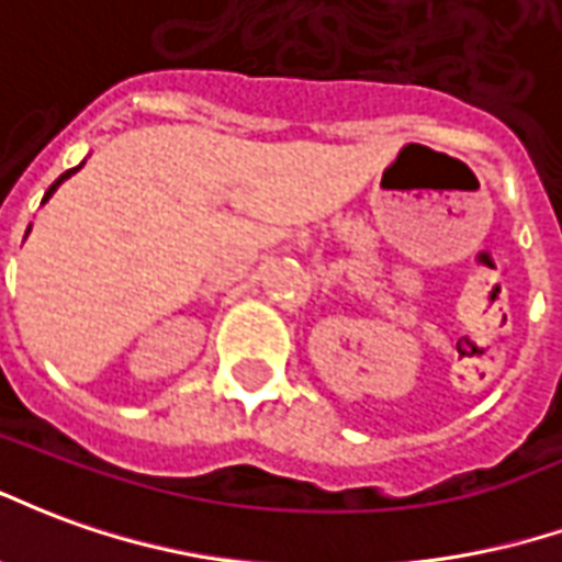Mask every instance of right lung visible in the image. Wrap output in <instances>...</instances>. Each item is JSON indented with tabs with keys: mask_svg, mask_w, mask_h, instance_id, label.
Returning <instances> with one entry per match:
<instances>
[{
	"mask_svg": "<svg viewBox=\"0 0 562 562\" xmlns=\"http://www.w3.org/2000/svg\"><path fill=\"white\" fill-rule=\"evenodd\" d=\"M83 164H86V161H80V164H77V167H74V170H65V173L59 176V179H56V182H53L50 188H47V194H44V200H41V203H47V200H50V196H53V191H56V188L63 186L65 179H71V176L77 173V170H80V167H83ZM29 231H32V224H29ZM29 231H26V236H29Z\"/></svg>",
	"mask_w": 562,
	"mask_h": 562,
	"instance_id": "right-lung-1",
	"label": "right lung"
}]
</instances>
